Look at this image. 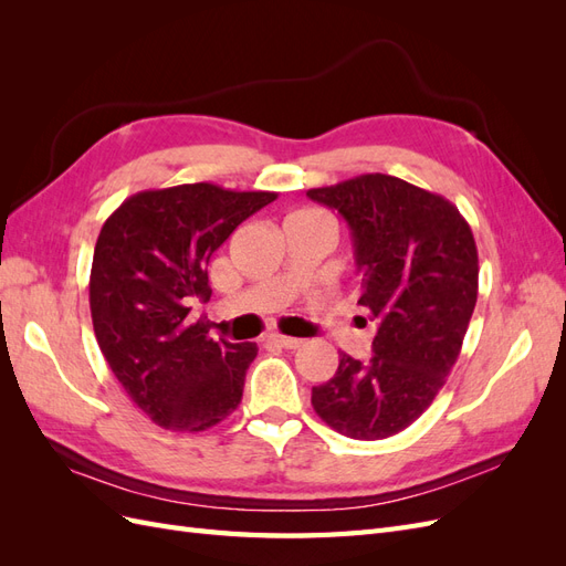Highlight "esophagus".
I'll list each match as a JSON object with an SVG mask.
<instances>
[{"label":"esophagus","mask_w":566,"mask_h":566,"mask_svg":"<svg viewBox=\"0 0 566 566\" xmlns=\"http://www.w3.org/2000/svg\"><path fill=\"white\" fill-rule=\"evenodd\" d=\"M269 339L273 342V345H279V347H283V349H297V347L302 345V339H297V337H287V335H279V333L269 335Z\"/></svg>","instance_id":"1"}]
</instances>
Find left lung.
<instances>
[{"mask_svg":"<svg viewBox=\"0 0 566 566\" xmlns=\"http://www.w3.org/2000/svg\"><path fill=\"white\" fill-rule=\"evenodd\" d=\"M306 196L347 221L358 304L375 323L373 356L342 352L312 406L349 439H387L430 408L458 361L476 304L474 235L455 205L399 177L361 175Z\"/></svg>","mask_w":566,"mask_h":566,"instance_id":"1","label":"left lung"}]
</instances>
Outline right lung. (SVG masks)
<instances>
[{"label": "right lung", "mask_w": 566, "mask_h": 566, "mask_svg": "<svg viewBox=\"0 0 566 566\" xmlns=\"http://www.w3.org/2000/svg\"><path fill=\"white\" fill-rule=\"evenodd\" d=\"M276 200L269 191L181 184L127 198L98 233L90 306L117 382L165 430L202 432L241 403L254 342L212 339L191 321L208 302V264L238 224Z\"/></svg>", "instance_id": "1"}]
</instances>
